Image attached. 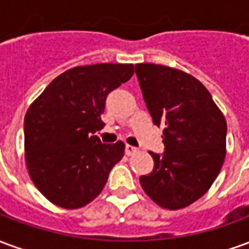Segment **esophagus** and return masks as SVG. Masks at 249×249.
Segmentation results:
<instances>
[{"label":"esophagus","instance_id":"34e87169","mask_svg":"<svg viewBox=\"0 0 249 249\" xmlns=\"http://www.w3.org/2000/svg\"><path fill=\"white\" fill-rule=\"evenodd\" d=\"M136 152H137V148H136V146H132L129 145V144H126V146H125V153H126L128 156L133 155V153H136Z\"/></svg>","mask_w":249,"mask_h":249}]
</instances>
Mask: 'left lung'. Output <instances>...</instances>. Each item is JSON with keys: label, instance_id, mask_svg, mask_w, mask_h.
Returning a JSON list of instances; mask_svg holds the SVG:
<instances>
[{"label": "left lung", "instance_id": "obj_1", "mask_svg": "<svg viewBox=\"0 0 249 249\" xmlns=\"http://www.w3.org/2000/svg\"><path fill=\"white\" fill-rule=\"evenodd\" d=\"M136 76L153 124L164 126V153L140 184L161 208L195 203L217 178L225 157L227 121L197 78L156 64H137Z\"/></svg>", "mask_w": 249, "mask_h": 249}]
</instances>
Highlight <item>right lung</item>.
Segmentation results:
<instances>
[{
  "mask_svg": "<svg viewBox=\"0 0 249 249\" xmlns=\"http://www.w3.org/2000/svg\"><path fill=\"white\" fill-rule=\"evenodd\" d=\"M133 64L76 66L56 77L25 114V161L37 189L65 209L101 193L125 144H103L101 114L109 93L129 80Z\"/></svg>",
  "mask_w": 249,
  "mask_h": 249,
  "instance_id": "1",
  "label": "right lung"
}]
</instances>
